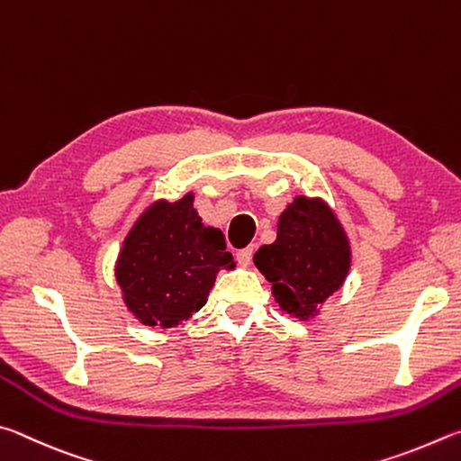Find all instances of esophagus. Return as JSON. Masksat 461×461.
<instances>
[{
  "mask_svg": "<svg viewBox=\"0 0 461 461\" xmlns=\"http://www.w3.org/2000/svg\"><path fill=\"white\" fill-rule=\"evenodd\" d=\"M253 253H255V249L253 247H247V249H240V251L237 253V261L240 263V265H247L251 263V259H253Z\"/></svg>",
  "mask_w": 461,
  "mask_h": 461,
  "instance_id": "esophagus-1",
  "label": "esophagus"
}]
</instances>
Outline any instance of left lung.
Instances as JSON below:
<instances>
[{
  "label": "left lung",
  "mask_w": 461,
  "mask_h": 461,
  "mask_svg": "<svg viewBox=\"0 0 461 461\" xmlns=\"http://www.w3.org/2000/svg\"><path fill=\"white\" fill-rule=\"evenodd\" d=\"M255 267L271 284L281 310L312 320L350 271V240L334 210L321 198L295 196L281 212L276 243L263 245Z\"/></svg>",
  "instance_id": "1"
}]
</instances>
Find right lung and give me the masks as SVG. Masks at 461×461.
I'll use <instances>...</instances> for the list:
<instances>
[{"mask_svg":"<svg viewBox=\"0 0 461 461\" xmlns=\"http://www.w3.org/2000/svg\"><path fill=\"white\" fill-rule=\"evenodd\" d=\"M232 267L224 235L202 222L188 192L143 210L121 247L115 279L135 320L167 330L202 310L216 273Z\"/></svg>","mask_w":461,"mask_h":461,"instance_id":"right-lung-1","label":"right lung"}]
</instances>
